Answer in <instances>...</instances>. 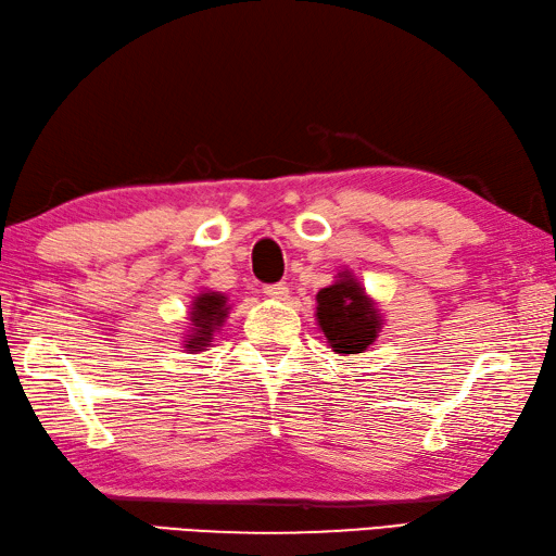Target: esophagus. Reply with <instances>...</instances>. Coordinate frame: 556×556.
I'll use <instances>...</instances> for the list:
<instances>
[{
    "label": "esophagus",
    "mask_w": 556,
    "mask_h": 556,
    "mask_svg": "<svg viewBox=\"0 0 556 556\" xmlns=\"http://www.w3.org/2000/svg\"><path fill=\"white\" fill-rule=\"evenodd\" d=\"M265 294L269 299H277V301H285L289 296V287L285 285V281H275V285H265Z\"/></svg>",
    "instance_id": "1"
}]
</instances>
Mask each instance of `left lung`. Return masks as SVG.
<instances>
[{
    "label": "left lung",
    "instance_id": "obj_1",
    "mask_svg": "<svg viewBox=\"0 0 556 556\" xmlns=\"http://www.w3.org/2000/svg\"><path fill=\"white\" fill-rule=\"evenodd\" d=\"M318 326L328 338L330 348L340 355H357L365 352L377 338L379 313L365 296V291L355 279L336 281L318 291Z\"/></svg>",
    "mask_w": 556,
    "mask_h": 556
}]
</instances>
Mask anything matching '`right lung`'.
Wrapping results in <instances>:
<instances>
[{
  "mask_svg": "<svg viewBox=\"0 0 556 556\" xmlns=\"http://www.w3.org/2000/svg\"><path fill=\"white\" fill-rule=\"evenodd\" d=\"M226 296L224 294H201L194 301V311H191V336H189V350H201L211 342L214 330L224 323L226 318Z\"/></svg>",
  "mask_w": 556,
  "mask_h": 556,
  "instance_id": "obj_1",
  "label": "right lung"
}]
</instances>
